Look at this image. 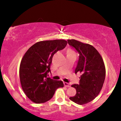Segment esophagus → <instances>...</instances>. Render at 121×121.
Returning <instances> with one entry per match:
<instances>
[{"label":"esophagus","instance_id":"esophagus-1","mask_svg":"<svg viewBox=\"0 0 121 121\" xmlns=\"http://www.w3.org/2000/svg\"><path fill=\"white\" fill-rule=\"evenodd\" d=\"M64 85L67 87H69L70 86V84H69V83H68V82H64Z\"/></svg>","mask_w":121,"mask_h":121}]
</instances>
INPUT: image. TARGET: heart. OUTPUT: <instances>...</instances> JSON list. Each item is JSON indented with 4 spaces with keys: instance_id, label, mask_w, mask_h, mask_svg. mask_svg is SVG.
<instances>
[{
    "instance_id": "obj_1",
    "label": "heart",
    "mask_w": 121,
    "mask_h": 121,
    "mask_svg": "<svg viewBox=\"0 0 121 121\" xmlns=\"http://www.w3.org/2000/svg\"><path fill=\"white\" fill-rule=\"evenodd\" d=\"M67 54H70V55H75L74 52L72 50V49H69V50L67 51Z\"/></svg>"
}]
</instances>
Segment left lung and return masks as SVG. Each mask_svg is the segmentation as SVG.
Instances as JSON below:
<instances>
[{
    "label": "left lung",
    "instance_id": "8db88e82",
    "mask_svg": "<svg viewBox=\"0 0 121 121\" xmlns=\"http://www.w3.org/2000/svg\"><path fill=\"white\" fill-rule=\"evenodd\" d=\"M67 41L79 54L75 73L82 74L79 85H72L77 93L69 99L78 105H85L95 99L101 90L105 79V64L100 54L92 46L73 39Z\"/></svg>",
    "mask_w": 121,
    "mask_h": 121
}]
</instances>
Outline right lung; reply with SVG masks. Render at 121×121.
Returning <instances> with one entry per match:
<instances>
[{
  "instance_id": "1",
  "label": "right lung",
  "mask_w": 121,
  "mask_h": 121,
  "mask_svg": "<svg viewBox=\"0 0 121 121\" xmlns=\"http://www.w3.org/2000/svg\"><path fill=\"white\" fill-rule=\"evenodd\" d=\"M67 44L64 39L39 41L30 47L23 56L20 65V80L24 93L33 102L48 101L57 89L64 86L62 81L53 80L47 75L51 72L53 56Z\"/></svg>"
}]
</instances>
